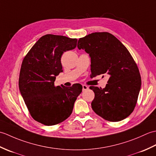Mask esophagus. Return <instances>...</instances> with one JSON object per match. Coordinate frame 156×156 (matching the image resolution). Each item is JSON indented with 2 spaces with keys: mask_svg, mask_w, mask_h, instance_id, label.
I'll list each match as a JSON object with an SVG mask.
<instances>
[{
  "mask_svg": "<svg viewBox=\"0 0 156 156\" xmlns=\"http://www.w3.org/2000/svg\"><path fill=\"white\" fill-rule=\"evenodd\" d=\"M88 87H87V85H85V84L82 85V90L84 91V90H88Z\"/></svg>",
  "mask_w": 156,
  "mask_h": 156,
  "instance_id": "1",
  "label": "esophagus"
}]
</instances>
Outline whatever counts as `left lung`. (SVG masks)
Returning a JSON list of instances; mask_svg holds the SVG:
<instances>
[{"label":"left lung","instance_id":"obj_1","mask_svg":"<svg viewBox=\"0 0 156 156\" xmlns=\"http://www.w3.org/2000/svg\"><path fill=\"white\" fill-rule=\"evenodd\" d=\"M78 48L90 55L92 78L109 76L105 88L90 87L94 92L92 110L109 121L127 118L134 110L141 85L137 66L127 49L107 32L92 33L80 38Z\"/></svg>","mask_w":156,"mask_h":156}]
</instances>
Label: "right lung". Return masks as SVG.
<instances>
[{
	"label": "right lung",
	"mask_w": 156,
	"mask_h": 156,
	"mask_svg": "<svg viewBox=\"0 0 156 156\" xmlns=\"http://www.w3.org/2000/svg\"><path fill=\"white\" fill-rule=\"evenodd\" d=\"M77 41L62 35H44L23 60L19 90L31 117L45 125L58 124L68 118L82 92L80 84L70 87L54 85L56 76L63 72L62 54L74 49Z\"/></svg>",
	"instance_id": "right-lung-1"
}]
</instances>
